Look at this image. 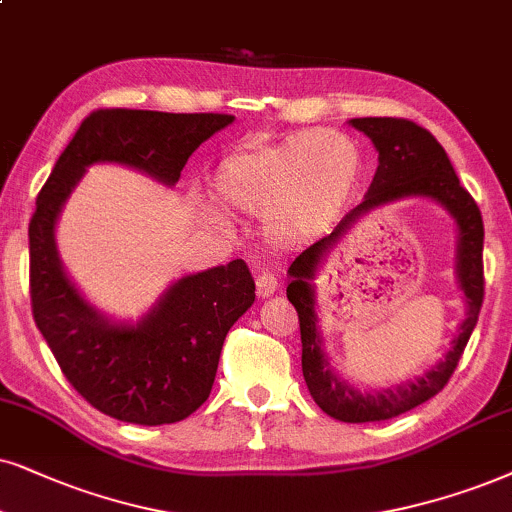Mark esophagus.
Returning <instances> with one entry per match:
<instances>
[{"label":"esophagus","mask_w":512,"mask_h":512,"mask_svg":"<svg viewBox=\"0 0 512 512\" xmlns=\"http://www.w3.org/2000/svg\"><path fill=\"white\" fill-rule=\"evenodd\" d=\"M255 288H257V295H260V297H271L278 288L276 276L274 274H260L255 278Z\"/></svg>","instance_id":"esophagus-1"}]
</instances>
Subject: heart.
Returning <instances> with one entry per match:
<instances>
[{
	"instance_id": "b5f03b06",
	"label": "heart",
	"mask_w": 512,
	"mask_h": 512,
	"mask_svg": "<svg viewBox=\"0 0 512 512\" xmlns=\"http://www.w3.org/2000/svg\"><path fill=\"white\" fill-rule=\"evenodd\" d=\"M359 181V146L335 129H312L229 153L212 172L210 193L224 212L262 219L267 241L290 248L326 234ZM208 217L224 224L217 210Z\"/></svg>"
}]
</instances>
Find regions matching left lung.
<instances>
[{"label":"left lung","instance_id":"left-lung-1","mask_svg":"<svg viewBox=\"0 0 512 512\" xmlns=\"http://www.w3.org/2000/svg\"><path fill=\"white\" fill-rule=\"evenodd\" d=\"M349 125L364 132L378 151V170H375L371 189L357 208L335 226L333 234L323 236L321 241L309 245L300 257H295L288 269L290 283L286 293L300 316L304 383L319 409L342 423H378V420L397 418L425 404L449 383L482 309L484 224L477 203L458 181L449 155L428 129L401 118H354L349 120ZM406 197H428L442 204L455 219V273L464 293L466 319L452 341L450 352L428 374L392 388L359 391L340 379L327 359L318 328V301L313 281L339 238L361 216Z\"/></svg>","mask_w":512,"mask_h":512}]
</instances>
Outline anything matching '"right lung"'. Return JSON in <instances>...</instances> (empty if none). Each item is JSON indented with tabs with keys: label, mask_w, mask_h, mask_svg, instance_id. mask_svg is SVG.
<instances>
[{
	"label": "right lung",
	"mask_w": 512,
	"mask_h": 512,
	"mask_svg": "<svg viewBox=\"0 0 512 512\" xmlns=\"http://www.w3.org/2000/svg\"><path fill=\"white\" fill-rule=\"evenodd\" d=\"M234 115L111 108L82 122L30 219L32 316L70 385L122 423L165 425L210 397L226 333L255 302L243 260L177 278L139 321L94 307L63 267L56 224L92 165L115 163L174 186L189 155Z\"/></svg>",
	"instance_id": "add662e5"
}]
</instances>
